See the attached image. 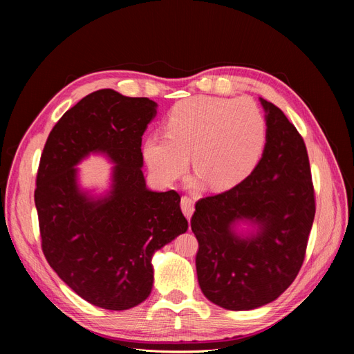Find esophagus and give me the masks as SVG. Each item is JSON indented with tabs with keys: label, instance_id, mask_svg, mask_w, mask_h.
<instances>
[{
	"label": "esophagus",
	"instance_id": "34e87169",
	"mask_svg": "<svg viewBox=\"0 0 354 354\" xmlns=\"http://www.w3.org/2000/svg\"><path fill=\"white\" fill-rule=\"evenodd\" d=\"M180 205H181V209H183V212H185V216L187 217V220H190L192 214H194V211H195V201H194V198L186 196V195L181 196Z\"/></svg>",
	"mask_w": 354,
	"mask_h": 354
}]
</instances>
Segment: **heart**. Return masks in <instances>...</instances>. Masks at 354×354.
<instances>
[{"instance_id": "heart-1", "label": "heart", "mask_w": 354, "mask_h": 354, "mask_svg": "<svg viewBox=\"0 0 354 354\" xmlns=\"http://www.w3.org/2000/svg\"><path fill=\"white\" fill-rule=\"evenodd\" d=\"M165 131L145 142V158L155 177L171 183L192 160L212 189H229L248 177L267 142L263 111L250 99L195 95L176 103Z\"/></svg>"}]
</instances>
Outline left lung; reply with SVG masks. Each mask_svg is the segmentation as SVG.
<instances>
[{
	"mask_svg": "<svg viewBox=\"0 0 354 354\" xmlns=\"http://www.w3.org/2000/svg\"><path fill=\"white\" fill-rule=\"evenodd\" d=\"M267 143L252 173L223 194L196 202L190 226L198 239V282L209 301L227 310H251L279 297L301 269L316 201L301 134L273 103ZM261 230L239 239L234 221Z\"/></svg>",
	"mask_w": 354,
	"mask_h": 354,
	"instance_id": "obj_1",
	"label": "left lung"
}]
</instances>
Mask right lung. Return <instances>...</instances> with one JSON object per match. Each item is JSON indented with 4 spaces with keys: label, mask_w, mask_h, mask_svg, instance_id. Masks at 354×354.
<instances>
[{
    "label": "right lung",
    "mask_w": 354,
    "mask_h": 354,
    "mask_svg": "<svg viewBox=\"0 0 354 354\" xmlns=\"http://www.w3.org/2000/svg\"><path fill=\"white\" fill-rule=\"evenodd\" d=\"M155 113L147 97L97 90L60 118L41 153L34 198L42 252L63 282L102 308L145 301L153 252L187 230L177 192L146 187L142 136ZM90 151L117 164L111 195L99 201L76 186L74 165Z\"/></svg>",
    "instance_id": "right-lung-1"
}]
</instances>
